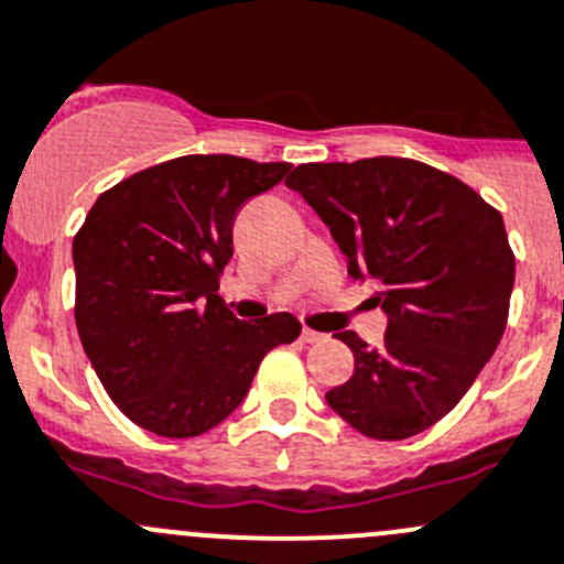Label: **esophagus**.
I'll list each match as a JSON object with an SVG mask.
<instances>
[{
  "label": "esophagus",
  "instance_id": "obj_1",
  "mask_svg": "<svg viewBox=\"0 0 564 564\" xmlns=\"http://www.w3.org/2000/svg\"><path fill=\"white\" fill-rule=\"evenodd\" d=\"M302 340L304 343H321V340H326V335H321V332H315V329H310V326H304Z\"/></svg>",
  "mask_w": 564,
  "mask_h": 564
}]
</instances>
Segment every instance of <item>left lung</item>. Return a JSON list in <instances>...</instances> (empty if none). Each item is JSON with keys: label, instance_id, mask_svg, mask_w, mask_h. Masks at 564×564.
I'll list each match as a JSON object with an SVG mask.
<instances>
[{"label": "left lung", "instance_id": "1", "mask_svg": "<svg viewBox=\"0 0 564 564\" xmlns=\"http://www.w3.org/2000/svg\"><path fill=\"white\" fill-rule=\"evenodd\" d=\"M285 185L390 315L382 348L337 335L354 373L326 401L371 440L421 434L459 404L507 329L514 254L501 213L457 176L404 158L296 165Z\"/></svg>", "mask_w": 564, "mask_h": 564}]
</instances>
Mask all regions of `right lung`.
<instances>
[{"label": "right lung", "mask_w": 564, "mask_h": 564, "mask_svg": "<svg viewBox=\"0 0 564 564\" xmlns=\"http://www.w3.org/2000/svg\"><path fill=\"white\" fill-rule=\"evenodd\" d=\"M291 163L185 154L96 198L74 235V321L116 406L160 437H198L246 399L271 348L302 335L291 313L238 321L218 296L232 224Z\"/></svg>", "instance_id": "right-lung-1"}]
</instances>
